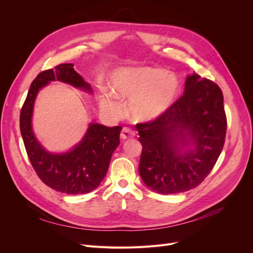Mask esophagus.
<instances>
[{
    "instance_id": "obj_1",
    "label": "esophagus",
    "mask_w": 253,
    "mask_h": 253,
    "mask_svg": "<svg viewBox=\"0 0 253 253\" xmlns=\"http://www.w3.org/2000/svg\"><path fill=\"white\" fill-rule=\"evenodd\" d=\"M134 136H135V132L131 127H127V126H125L124 128H122V131L120 133V138L124 140L131 139Z\"/></svg>"
}]
</instances>
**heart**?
<instances>
[{
	"label": "heart",
	"mask_w": 253,
	"mask_h": 253,
	"mask_svg": "<svg viewBox=\"0 0 253 253\" xmlns=\"http://www.w3.org/2000/svg\"><path fill=\"white\" fill-rule=\"evenodd\" d=\"M112 88L122 99L131 101V114L138 121H150L169 111L180 91L178 78L163 68L137 66L121 68L113 75ZM103 104L116 112L121 103L111 93H105Z\"/></svg>",
	"instance_id": "obj_1"
}]
</instances>
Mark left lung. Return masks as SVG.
<instances>
[{"mask_svg": "<svg viewBox=\"0 0 253 253\" xmlns=\"http://www.w3.org/2000/svg\"><path fill=\"white\" fill-rule=\"evenodd\" d=\"M142 152L139 174L160 194L193 189L205 180L223 150L227 131L224 97L216 83L193 74L185 93L162 116L137 126ZM189 140L188 141L187 139ZM195 149L179 153V145Z\"/></svg>", "mask_w": 253, "mask_h": 253, "instance_id": "obj_1", "label": "left lung"}]
</instances>
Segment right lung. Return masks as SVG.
Instances as JSON below:
<instances>
[{"label": "right lung", "mask_w": 253, "mask_h": 253, "mask_svg": "<svg viewBox=\"0 0 253 253\" xmlns=\"http://www.w3.org/2000/svg\"><path fill=\"white\" fill-rule=\"evenodd\" d=\"M59 80L75 87L91 90L74 70L73 63L59 64L41 72L30 84L21 109L20 131L34 170L45 185L66 194H84L95 190L108 172L114 151L119 145L121 126L91 124L83 140L65 154H50L37 141L32 129V115L38 91L49 81Z\"/></svg>", "instance_id": "add662e5"}]
</instances>
